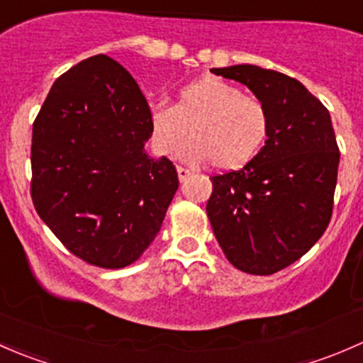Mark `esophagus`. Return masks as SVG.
<instances>
[{"instance_id": "esophagus-1", "label": "esophagus", "mask_w": 363, "mask_h": 363, "mask_svg": "<svg viewBox=\"0 0 363 363\" xmlns=\"http://www.w3.org/2000/svg\"><path fill=\"white\" fill-rule=\"evenodd\" d=\"M191 174H193V172L188 170V168L177 167V175H179V181H181V182H184L186 179H188Z\"/></svg>"}]
</instances>
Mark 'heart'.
<instances>
[{"instance_id": "b5f03b06", "label": "heart", "mask_w": 363, "mask_h": 363, "mask_svg": "<svg viewBox=\"0 0 363 363\" xmlns=\"http://www.w3.org/2000/svg\"><path fill=\"white\" fill-rule=\"evenodd\" d=\"M152 142L163 155L182 149L189 161H211L216 170L232 172L250 164L269 137L265 105L214 75H203L179 87L174 107L158 104L149 111Z\"/></svg>"}]
</instances>
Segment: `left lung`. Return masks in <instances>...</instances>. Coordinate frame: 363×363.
Here are the masks:
<instances>
[{
  "label": "left lung",
  "mask_w": 363,
  "mask_h": 363,
  "mask_svg": "<svg viewBox=\"0 0 363 363\" xmlns=\"http://www.w3.org/2000/svg\"><path fill=\"white\" fill-rule=\"evenodd\" d=\"M211 72L250 87L269 112L258 156L211 177L207 216L235 269L270 276L302 258L330 223L340 158L330 113L284 73L255 65Z\"/></svg>",
  "instance_id": "left-lung-1"
}]
</instances>
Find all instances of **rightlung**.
Returning <instances> with one entry per match:
<instances>
[{
	"label": "right lung",
	"mask_w": 363,
	"mask_h": 363,
	"mask_svg": "<svg viewBox=\"0 0 363 363\" xmlns=\"http://www.w3.org/2000/svg\"><path fill=\"white\" fill-rule=\"evenodd\" d=\"M149 138L147 100L105 54L63 73L36 116L33 205L65 247L91 265H131L160 232L179 177L170 160L145 152Z\"/></svg>",
	"instance_id": "add662e5"
}]
</instances>
